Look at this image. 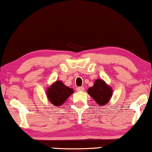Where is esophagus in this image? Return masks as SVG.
<instances>
[{"label": "esophagus", "instance_id": "esophagus-1", "mask_svg": "<svg viewBox=\"0 0 152 152\" xmlns=\"http://www.w3.org/2000/svg\"><path fill=\"white\" fill-rule=\"evenodd\" d=\"M84 90V87H78L76 88V91L78 92H82Z\"/></svg>", "mask_w": 152, "mask_h": 152}]
</instances>
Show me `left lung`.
<instances>
[{
	"instance_id": "left-lung-1",
	"label": "left lung",
	"mask_w": 152,
	"mask_h": 152,
	"mask_svg": "<svg viewBox=\"0 0 152 152\" xmlns=\"http://www.w3.org/2000/svg\"><path fill=\"white\" fill-rule=\"evenodd\" d=\"M88 93L99 106H104L110 101L112 97L113 89L104 80L96 79L94 85L88 89Z\"/></svg>"
}]
</instances>
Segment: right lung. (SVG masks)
<instances>
[{"instance_id":"add662e5","label":"right lung","mask_w":152,"mask_h":152,"mask_svg":"<svg viewBox=\"0 0 152 152\" xmlns=\"http://www.w3.org/2000/svg\"><path fill=\"white\" fill-rule=\"evenodd\" d=\"M73 93V88L65 86L62 80H56L46 90V95L49 102L56 107L62 105Z\"/></svg>"}]
</instances>
